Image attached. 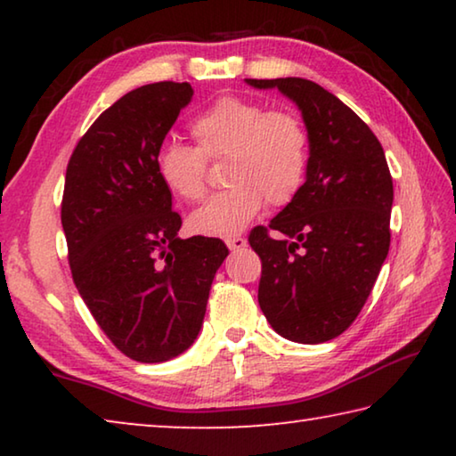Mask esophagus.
<instances>
[{
    "label": "esophagus",
    "instance_id": "1",
    "mask_svg": "<svg viewBox=\"0 0 456 456\" xmlns=\"http://www.w3.org/2000/svg\"><path fill=\"white\" fill-rule=\"evenodd\" d=\"M225 243L231 251H241L243 247L247 245V239L241 235H233V237H227Z\"/></svg>",
    "mask_w": 456,
    "mask_h": 456
}]
</instances>
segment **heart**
<instances>
[{
  "label": "heart",
  "instance_id": "1",
  "mask_svg": "<svg viewBox=\"0 0 456 456\" xmlns=\"http://www.w3.org/2000/svg\"><path fill=\"white\" fill-rule=\"evenodd\" d=\"M197 146L165 141L154 157L160 183L173 197L199 200L205 195L207 159H225L227 183L189 217L192 233L233 237L264 209L293 200L310 165V134L291 112H269L251 100L225 96L192 122Z\"/></svg>",
  "mask_w": 456,
  "mask_h": 456
}]
</instances>
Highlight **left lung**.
Listing matches in <instances>:
<instances>
[{
	"label": "left lung",
	"mask_w": 456,
	"mask_h": 456,
	"mask_svg": "<svg viewBox=\"0 0 456 456\" xmlns=\"http://www.w3.org/2000/svg\"><path fill=\"white\" fill-rule=\"evenodd\" d=\"M277 88L310 134L305 183L249 245L261 257L259 307L297 344L338 338L356 320L388 256L395 189L382 144L352 108L304 78L251 80Z\"/></svg>",
	"instance_id": "8db88e82"
}]
</instances>
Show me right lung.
<instances>
[{"label": "right lung", "mask_w": 456, "mask_h": 456, "mask_svg": "<svg viewBox=\"0 0 456 456\" xmlns=\"http://www.w3.org/2000/svg\"><path fill=\"white\" fill-rule=\"evenodd\" d=\"M191 98L187 82L128 92L80 138L66 168L61 227L74 283L110 342L142 364L191 348L229 256L221 239L179 237L183 221L154 168Z\"/></svg>", "instance_id": "add662e5"}]
</instances>
